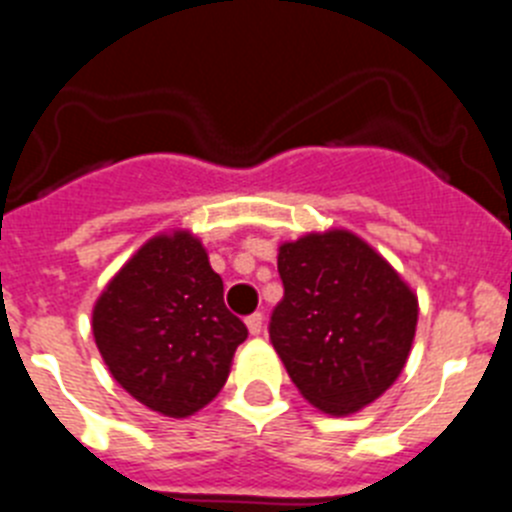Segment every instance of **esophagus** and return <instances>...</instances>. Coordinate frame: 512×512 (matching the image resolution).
<instances>
[{
    "label": "esophagus",
    "mask_w": 512,
    "mask_h": 512,
    "mask_svg": "<svg viewBox=\"0 0 512 512\" xmlns=\"http://www.w3.org/2000/svg\"><path fill=\"white\" fill-rule=\"evenodd\" d=\"M246 328L251 336H259L261 330H264V315H261V312H253V315H248Z\"/></svg>",
    "instance_id": "1"
}]
</instances>
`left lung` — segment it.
<instances>
[{"mask_svg":"<svg viewBox=\"0 0 512 512\" xmlns=\"http://www.w3.org/2000/svg\"><path fill=\"white\" fill-rule=\"evenodd\" d=\"M284 297L269 338L297 390L330 415L377 400L400 377L418 325V297L348 230L279 246Z\"/></svg>","mask_w":512,"mask_h":512,"instance_id":"8db88e82","label":"left lung"}]
</instances>
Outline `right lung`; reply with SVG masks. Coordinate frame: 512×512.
I'll list each match as a JSON object with an SVG mask.
<instances>
[{
    "label": "right lung",
    "instance_id": "add662e5",
    "mask_svg": "<svg viewBox=\"0 0 512 512\" xmlns=\"http://www.w3.org/2000/svg\"><path fill=\"white\" fill-rule=\"evenodd\" d=\"M92 330L122 390L169 418L197 413L223 390L248 336L187 230L156 235L117 271L94 305Z\"/></svg>",
    "mask_w": 512,
    "mask_h": 512
}]
</instances>
